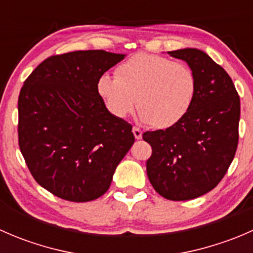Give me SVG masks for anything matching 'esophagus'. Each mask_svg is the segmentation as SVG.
Listing matches in <instances>:
<instances>
[{
	"label": "esophagus",
	"mask_w": 253,
	"mask_h": 253,
	"mask_svg": "<svg viewBox=\"0 0 253 253\" xmlns=\"http://www.w3.org/2000/svg\"><path fill=\"white\" fill-rule=\"evenodd\" d=\"M132 132H133L136 139H141L142 138V131L138 128V127H133V128H132Z\"/></svg>",
	"instance_id": "34e87169"
}]
</instances>
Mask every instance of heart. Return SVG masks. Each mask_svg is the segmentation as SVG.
I'll list each match as a JSON object with an SVG mask.
<instances>
[{
    "mask_svg": "<svg viewBox=\"0 0 253 253\" xmlns=\"http://www.w3.org/2000/svg\"><path fill=\"white\" fill-rule=\"evenodd\" d=\"M96 88L114 116L125 119L137 105L142 122L169 128L192 108L197 78L186 63L139 52L122 62L116 76L101 75Z\"/></svg>",
    "mask_w": 253,
    "mask_h": 253,
    "instance_id": "b5f03b06",
    "label": "heart"
}]
</instances>
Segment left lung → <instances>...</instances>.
I'll return each mask as SVG.
<instances>
[{
	"instance_id": "1",
	"label": "left lung",
	"mask_w": 253,
	"mask_h": 253,
	"mask_svg": "<svg viewBox=\"0 0 253 253\" xmlns=\"http://www.w3.org/2000/svg\"><path fill=\"white\" fill-rule=\"evenodd\" d=\"M197 78V94L185 119L145 132L152 145L147 175L167 200L188 201L213 190L228 171L239 142L240 98L230 76L198 48L169 51Z\"/></svg>"
}]
</instances>
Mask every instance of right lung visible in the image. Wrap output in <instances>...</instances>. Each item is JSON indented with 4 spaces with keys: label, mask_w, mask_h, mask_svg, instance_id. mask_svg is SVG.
<instances>
[{
    "label": "right lung",
    "mask_w": 253,
    "mask_h": 253,
    "mask_svg": "<svg viewBox=\"0 0 253 253\" xmlns=\"http://www.w3.org/2000/svg\"><path fill=\"white\" fill-rule=\"evenodd\" d=\"M125 56L104 50L51 56L20 89V152L35 181L62 200L103 196L134 143L131 125L106 109L96 88Z\"/></svg>",
    "instance_id": "add662e5"
}]
</instances>
